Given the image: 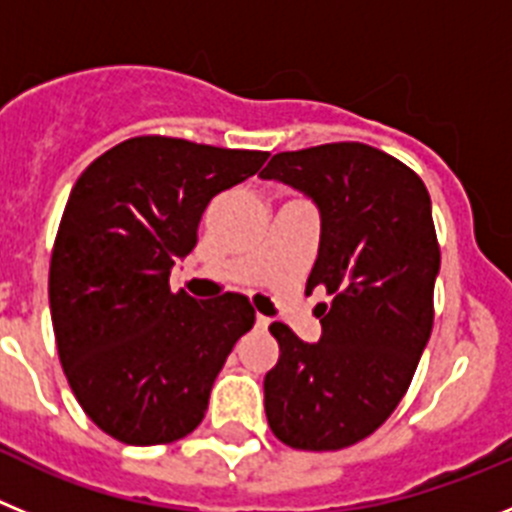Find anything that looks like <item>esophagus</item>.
<instances>
[{
  "instance_id": "obj_1",
  "label": "esophagus",
  "mask_w": 512,
  "mask_h": 512,
  "mask_svg": "<svg viewBox=\"0 0 512 512\" xmlns=\"http://www.w3.org/2000/svg\"><path fill=\"white\" fill-rule=\"evenodd\" d=\"M269 323H271L269 318H264V315H256V328H259V330L269 328Z\"/></svg>"
}]
</instances>
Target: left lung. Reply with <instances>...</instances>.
Wrapping results in <instances>:
<instances>
[{"mask_svg": "<svg viewBox=\"0 0 512 512\" xmlns=\"http://www.w3.org/2000/svg\"><path fill=\"white\" fill-rule=\"evenodd\" d=\"M261 179L318 205L307 292L330 295L315 307L318 343L269 325L279 361L264 377L266 420L292 449H346L395 413L431 338L441 269L431 197L413 169L364 143L277 153Z\"/></svg>", "mask_w": 512, "mask_h": 512, "instance_id": "obj_1", "label": "left lung"}]
</instances>
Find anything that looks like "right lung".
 Returning <instances> with one entry per match:
<instances>
[{
  "label": "right lung",
  "instance_id": "1",
  "mask_svg": "<svg viewBox=\"0 0 512 512\" xmlns=\"http://www.w3.org/2000/svg\"><path fill=\"white\" fill-rule=\"evenodd\" d=\"M269 153L140 135L76 179L51 253L58 359L84 413L130 446L171 443L202 423L215 377L256 312L243 295L171 292L215 194Z\"/></svg>",
  "mask_w": 512,
  "mask_h": 512
}]
</instances>
